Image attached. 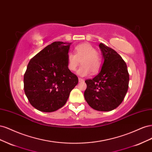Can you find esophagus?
Listing matches in <instances>:
<instances>
[{
  "label": "esophagus",
  "mask_w": 152,
  "mask_h": 152,
  "mask_svg": "<svg viewBox=\"0 0 152 152\" xmlns=\"http://www.w3.org/2000/svg\"><path fill=\"white\" fill-rule=\"evenodd\" d=\"M79 82H83V81H84V79H82V78L79 77Z\"/></svg>",
  "instance_id": "34e87169"
}]
</instances>
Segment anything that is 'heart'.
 Listing matches in <instances>:
<instances>
[{"instance_id":"1","label":"heart","mask_w":152,"mask_h":152,"mask_svg":"<svg viewBox=\"0 0 152 152\" xmlns=\"http://www.w3.org/2000/svg\"><path fill=\"white\" fill-rule=\"evenodd\" d=\"M80 62L82 65L77 70L80 76L97 73L102 66V59L93 45L89 43H82L75 48V54L69 53L67 55V66L70 71H75Z\"/></svg>"}]
</instances>
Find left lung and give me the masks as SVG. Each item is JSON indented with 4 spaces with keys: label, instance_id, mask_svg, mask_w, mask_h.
<instances>
[{
    "label": "left lung",
    "instance_id": "1",
    "mask_svg": "<svg viewBox=\"0 0 152 152\" xmlns=\"http://www.w3.org/2000/svg\"><path fill=\"white\" fill-rule=\"evenodd\" d=\"M99 46L104 62L98 74L85 81L84 98L91 108L108 112L122 102L128 90L129 75L126 62L115 50L103 43Z\"/></svg>",
    "mask_w": 152,
    "mask_h": 152
}]
</instances>
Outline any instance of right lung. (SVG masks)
<instances>
[{
	"mask_svg": "<svg viewBox=\"0 0 152 152\" xmlns=\"http://www.w3.org/2000/svg\"><path fill=\"white\" fill-rule=\"evenodd\" d=\"M71 43L54 42L32 58L24 74V91L30 103L44 112L65 104L78 77L67 66Z\"/></svg>",
	"mask_w": 152,
	"mask_h": 152,
	"instance_id": "obj_1",
	"label": "right lung"
}]
</instances>
